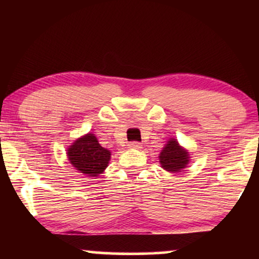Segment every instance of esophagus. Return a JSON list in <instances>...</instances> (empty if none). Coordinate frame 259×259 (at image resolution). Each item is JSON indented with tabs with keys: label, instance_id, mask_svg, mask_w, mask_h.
<instances>
[{
	"label": "esophagus",
	"instance_id": "34e87169",
	"mask_svg": "<svg viewBox=\"0 0 259 259\" xmlns=\"http://www.w3.org/2000/svg\"><path fill=\"white\" fill-rule=\"evenodd\" d=\"M129 147H130V148H134V150H140V148H142V145L140 144V142L134 141V142H130Z\"/></svg>",
	"mask_w": 259,
	"mask_h": 259
}]
</instances>
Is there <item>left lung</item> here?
<instances>
[{"mask_svg":"<svg viewBox=\"0 0 259 259\" xmlns=\"http://www.w3.org/2000/svg\"><path fill=\"white\" fill-rule=\"evenodd\" d=\"M190 154L179 145L175 139H169L162 152L159 153L160 167L171 173L181 171L189 164Z\"/></svg>","mask_w":259,"mask_h":259,"instance_id":"left-lung-1","label":"left lung"}]
</instances>
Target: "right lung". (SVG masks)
Instances as JSON below:
<instances>
[{
    "mask_svg": "<svg viewBox=\"0 0 259 259\" xmlns=\"http://www.w3.org/2000/svg\"><path fill=\"white\" fill-rule=\"evenodd\" d=\"M67 156L76 170L88 177H99L111 159V151L103 148L94 134L89 133L68 147Z\"/></svg>",
    "mask_w": 259,
    "mask_h": 259,
    "instance_id": "1",
    "label": "right lung"
}]
</instances>
